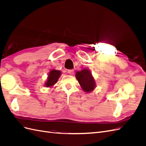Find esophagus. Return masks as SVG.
Segmentation results:
<instances>
[{"label":"esophagus","mask_w":146,"mask_h":146,"mask_svg":"<svg viewBox=\"0 0 146 146\" xmlns=\"http://www.w3.org/2000/svg\"><path fill=\"white\" fill-rule=\"evenodd\" d=\"M68 72L70 75H73L74 74V70L73 69H69L68 70Z\"/></svg>","instance_id":"34e87169"}]
</instances>
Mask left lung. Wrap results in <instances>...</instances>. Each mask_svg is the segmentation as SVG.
Segmentation results:
<instances>
[{
	"label": "left lung",
	"instance_id": "obj_1",
	"mask_svg": "<svg viewBox=\"0 0 146 146\" xmlns=\"http://www.w3.org/2000/svg\"><path fill=\"white\" fill-rule=\"evenodd\" d=\"M76 77L84 91L90 92L95 88V80L88 69H85L81 71L77 72Z\"/></svg>",
	"mask_w": 146,
	"mask_h": 146
}]
</instances>
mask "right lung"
<instances>
[{
	"label": "right lung",
	"instance_id": "obj_1",
	"mask_svg": "<svg viewBox=\"0 0 146 146\" xmlns=\"http://www.w3.org/2000/svg\"><path fill=\"white\" fill-rule=\"evenodd\" d=\"M61 75V72L57 70H52L48 74L47 80L46 83V87L52 86L57 82Z\"/></svg>",
	"mask_w": 146,
	"mask_h": 146
}]
</instances>
